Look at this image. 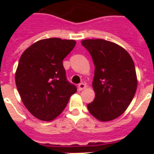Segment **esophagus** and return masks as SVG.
Segmentation results:
<instances>
[{
    "label": "esophagus",
    "mask_w": 154,
    "mask_h": 154,
    "mask_svg": "<svg viewBox=\"0 0 154 154\" xmlns=\"http://www.w3.org/2000/svg\"><path fill=\"white\" fill-rule=\"evenodd\" d=\"M87 87V85L85 83H80L78 85V90L79 91H82L84 90L85 88Z\"/></svg>",
    "instance_id": "obj_1"
}]
</instances>
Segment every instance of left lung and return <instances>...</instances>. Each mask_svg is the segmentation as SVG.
Returning <instances> with one entry per match:
<instances>
[{
	"mask_svg": "<svg viewBox=\"0 0 154 154\" xmlns=\"http://www.w3.org/2000/svg\"><path fill=\"white\" fill-rule=\"evenodd\" d=\"M95 65L92 87L95 99L88 110L100 121H110L122 115L134 97L137 76L129 53L118 44L105 39H85Z\"/></svg>",
	"mask_w": 154,
	"mask_h": 154,
	"instance_id": "obj_1",
	"label": "left lung"
}]
</instances>
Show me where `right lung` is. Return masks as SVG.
Returning a JSON list of instances; mask_svg holds the SVG:
<instances>
[{"mask_svg":"<svg viewBox=\"0 0 154 154\" xmlns=\"http://www.w3.org/2000/svg\"><path fill=\"white\" fill-rule=\"evenodd\" d=\"M76 41L58 38L37 41L25 50L15 72V84L27 110L51 121L60 115L77 87L66 77L63 60Z\"/></svg>","mask_w":154,"mask_h":154,"instance_id":"right-lung-1","label":"right lung"}]
</instances>
